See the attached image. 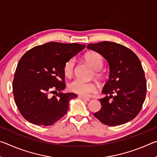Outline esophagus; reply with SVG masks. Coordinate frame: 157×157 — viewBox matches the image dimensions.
<instances>
[{
  "label": "esophagus",
  "instance_id": "34e87169",
  "mask_svg": "<svg viewBox=\"0 0 157 157\" xmlns=\"http://www.w3.org/2000/svg\"><path fill=\"white\" fill-rule=\"evenodd\" d=\"M78 98H79V99H82V100H86V101H89L90 100L89 98L82 96V95H78Z\"/></svg>",
  "mask_w": 157,
  "mask_h": 157
}]
</instances>
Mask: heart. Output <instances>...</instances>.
I'll return each mask as SVG.
<instances>
[{"label":"heart","mask_w":157,"mask_h":157,"mask_svg":"<svg viewBox=\"0 0 157 157\" xmlns=\"http://www.w3.org/2000/svg\"><path fill=\"white\" fill-rule=\"evenodd\" d=\"M84 59L90 66L95 71V76L98 79H102L104 75L99 71L102 68L104 64V59L102 55L98 52L90 51L85 54ZM75 61L74 58H71L65 63L63 66V73L66 76L71 77L73 75L75 69ZM68 88L70 91L75 93L82 96H87L90 94H93L96 91V86L94 83L84 82L79 79H75L71 82L68 85Z\"/></svg>","instance_id":"heart-1"}]
</instances>
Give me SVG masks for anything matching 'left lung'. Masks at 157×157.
Here are the masks:
<instances>
[{
	"instance_id": "obj_1",
	"label": "left lung",
	"mask_w": 157,
	"mask_h": 157,
	"mask_svg": "<svg viewBox=\"0 0 157 157\" xmlns=\"http://www.w3.org/2000/svg\"><path fill=\"white\" fill-rule=\"evenodd\" d=\"M87 48L100 54L109 65V77L100 99L101 109L94 115L109 126L120 125L131 121L141 109L147 84L139 57L123 45L102 41L90 44Z\"/></svg>"
}]
</instances>
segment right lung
<instances>
[{
    "mask_svg": "<svg viewBox=\"0 0 157 157\" xmlns=\"http://www.w3.org/2000/svg\"><path fill=\"white\" fill-rule=\"evenodd\" d=\"M84 48L76 43L53 41L34 47L23 55L12 88L16 105L26 121L49 126L67 113L69 101L77 95L61 92L66 88L63 66Z\"/></svg>",
    "mask_w": 157,
    "mask_h": 157,
    "instance_id": "right-lung-1",
    "label": "right lung"
}]
</instances>
